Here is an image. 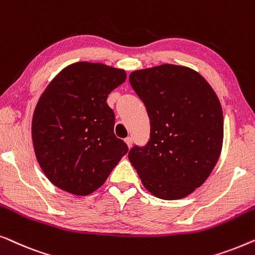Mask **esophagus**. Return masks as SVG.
I'll return each instance as SVG.
<instances>
[{"label":"esophagus","instance_id":"34e87169","mask_svg":"<svg viewBox=\"0 0 255 255\" xmlns=\"http://www.w3.org/2000/svg\"><path fill=\"white\" fill-rule=\"evenodd\" d=\"M125 142H127L128 147L130 148L131 146H132V142H133V139H132V137H128L127 139H125Z\"/></svg>","mask_w":255,"mask_h":255}]
</instances>
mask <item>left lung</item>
Wrapping results in <instances>:
<instances>
[{
	"label": "left lung",
	"instance_id": "left-lung-1",
	"mask_svg": "<svg viewBox=\"0 0 255 255\" xmlns=\"http://www.w3.org/2000/svg\"><path fill=\"white\" fill-rule=\"evenodd\" d=\"M132 88L149 117V139L128 160L149 193L179 200L203 184L222 151L224 122L217 95L203 76L183 66L132 72Z\"/></svg>",
	"mask_w": 255,
	"mask_h": 255
}]
</instances>
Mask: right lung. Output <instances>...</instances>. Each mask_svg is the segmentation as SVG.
Here are the masks:
<instances>
[{
  "label": "right lung",
  "mask_w": 255,
  "mask_h": 255,
  "mask_svg": "<svg viewBox=\"0 0 255 255\" xmlns=\"http://www.w3.org/2000/svg\"><path fill=\"white\" fill-rule=\"evenodd\" d=\"M127 79L123 69L76 62L52 80L32 118L37 160L60 189L86 196L102 186L127 154L114 133L115 114L108 95Z\"/></svg>",
  "instance_id": "add662e5"
}]
</instances>
